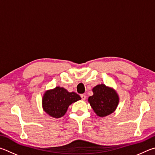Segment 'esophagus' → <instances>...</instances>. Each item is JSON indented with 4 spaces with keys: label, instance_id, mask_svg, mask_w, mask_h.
<instances>
[{
    "label": "esophagus",
    "instance_id": "34e87169",
    "mask_svg": "<svg viewBox=\"0 0 155 155\" xmlns=\"http://www.w3.org/2000/svg\"><path fill=\"white\" fill-rule=\"evenodd\" d=\"M80 97H81V98H82V100H85V99H86V97L85 94H81Z\"/></svg>",
    "mask_w": 155,
    "mask_h": 155
}]
</instances>
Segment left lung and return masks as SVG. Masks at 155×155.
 Listing matches in <instances>:
<instances>
[{"label":"left lung","mask_w":155,"mask_h":155,"mask_svg":"<svg viewBox=\"0 0 155 155\" xmlns=\"http://www.w3.org/2000/svg\"><path fill=\"white\" fill-rule=\"evenodd\" d=\"M93 95L88 101L97 116L104 117L114 112L118 104L119 98L114 89L105 84L96 86L93 89Z\"/></svg>","instance_id":"8db88e82"}]
</instances>
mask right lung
<instances>
[{"label": "right lung", "mask_w": 155, "mask_h": 155, "mask_svg": "<svg viewBox=\"0 0 155 155\" xmlns=\"http://www.w3.org/2000/svg\"><path fill=\"white\" fill-rule=\"evenodd\" d=\"M80 99L79 94L73 92L69 93L66 89L58 86L44 94L42 100L43 107L48 114L58 118L65 114L72 103Z\"/></svg>", "instance_id": "obj_1"}]
</instances>
